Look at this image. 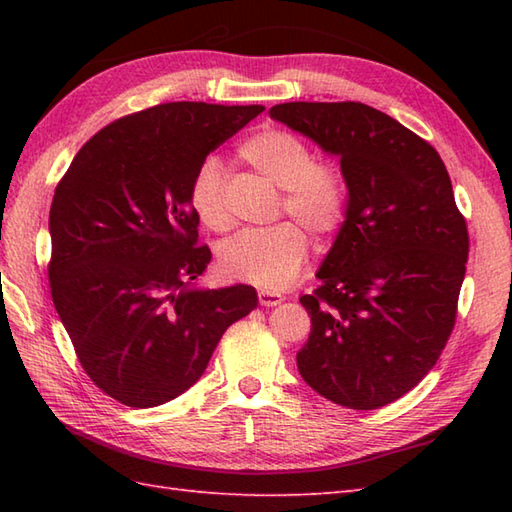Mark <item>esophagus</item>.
Returning <instances> with one entry per match:
<instances>
[{
	"label": "esophagus",
	"mask_w": 512,
	"mask_h": 512,
	"mask_svg": "<svg viewBox=\"0 0 512 512\" xmlns=\"http://www.w3.org/2000/svg\"><path fill=\"white\" fill-rule=\"evenodd\" d=\"M257 297H259V303L266 308H275L281 301H284V295H281V292H273V290H259Z\"/></svg>",
	"instance_id": "esophagus-1"
}]
</instances>
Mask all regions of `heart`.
<instances>
[{"label":"heart","instance_id":"1","mask_svg":"<svg viewBox=\"0 0 512 512\" xmlns=\"http://www.w3.org/2000/svg\"><path fill=\"white\" fill-rule=\"evenodd\" d=\"M237 158L279 187V215L295 217L319 237L341 226L347 204L343 169L330 158H312L306 140L286 129L266 127L237 147ZM189 202L198 220L211 231L226 233L233 226L220 160L206 158L195 169ZM300 225L288 220L235 235L220 255L224 275L266 290L284 288L308 259L310 242Z\"/></svg>","mask_w":512,"mask_h":512}]
</instances>
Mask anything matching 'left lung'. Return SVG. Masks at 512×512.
<instances>
[{
  "label": "left lung",
  "instance_id": "obj_1",
  "mask_svg": "<svg viewBox=\"0 0 512 512\" xmlns=\"http://www.w3.org/2000/svg\"><path fill=\"white\" fill-rule=\"evenodd\" d=\"M275 121L341 158L347 211L299 301L312 319L303 380L336 405L380 409L429 374L455 325L469 231L427 140L365 103H281Z\"/></svg>",
  "mask_w": 512,
  "mask_h": 512
}]
</instances>
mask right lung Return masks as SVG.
Instances as JSON below:
<instances>
[{
    "instance_id": "add662e5",
    "label": "right lung",
    "mask_w": 512,
    "mask_h": 512,
    "mask_svg": "<svg viewBox=\"0 0 512 512\" xmlns=\"http://www.w3.org/2000/svg\"><path fill=\"white\" fill-rule=\"evenodd\" d=\"M264 105L178 101L96 132L50 206V295L83 372L127 407L198 383L228 325L257 308L250 286L195 290L211 248L189 202L195 169Z\"/></svg>"
}]
</instances>
